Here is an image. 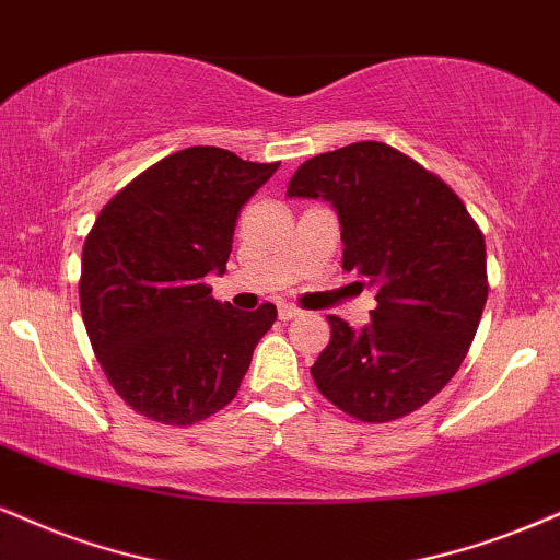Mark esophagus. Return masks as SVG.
Returning a JSON list of instances; mask_svg holds the SVG:
<instances>
[{"instance_id":"esophagus-1","label":"esophagus","mask_w":560,"mask_h":560,"mask_svg":"<svg viewBox=\"0 0 560 560\" xmlns=\"http://www.w3.org/2000/svg\"><path fill=\"white\" fill-rule=\"evenodd\" d=\"M298 315H302L300 307H294V305H279V318H281V320H292V318H298Z\"/></svg>"}]
</instances>
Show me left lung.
Returning <instances> with one entry per match:
<instances>
[{"label":"left lung","instance_id":"obj_1","mask_svg":"<svg viewBox=\"0 0 560 560\" xmlns=\"http://www.w3.org/2000/svg\"><path fill=\"white\" fill-rule=\"evenodd\" d=\"M287 195L334 206L341 266L378 292L360 331L328 315L331 341L310 368L315 386L362 422L420 409L454 378L480 326L488 300L480 226L446 182L375 140L305 161Z\"/></svg>","mask_w":560,"mask_h":560}]
</instances>
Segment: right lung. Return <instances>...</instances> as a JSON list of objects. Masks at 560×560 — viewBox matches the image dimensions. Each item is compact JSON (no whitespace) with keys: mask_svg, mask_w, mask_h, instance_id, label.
Here are the masks:
<instances>
[{"mask_svg":"<svg viewBox=\"0 0 560 560\" xmlns=\"http://www.w3.org/2000/svg\"><path fill=\"white\" fill-rule=\"evenodd\" d=\"M279 164L192 145L138 174L83 245L80 310L106 378L135 412L195 425L237 396L276 305L234 310L206 276L226 271L240 208Z\"/></svg>","mask_w":560,"mask_h":560,"instance_id":"obj_1","label":"right lung"}]
</instances>
